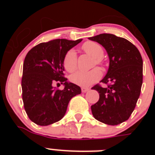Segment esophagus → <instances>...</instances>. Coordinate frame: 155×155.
<instances>
[{
    "label": "esophagus",
    "mask_w": 155,
    "mask_h": 155,
    "mask_svg": "<svg viewBox=\"0 0 155 155\" xmlns=\"http://www.w3.org/2000/svg\"><path fill=\"white\" fill-rule=\"evenodd\" d=\"M87 91H89V87H81V91L82 92H87Z\"/></svg>",
    "instance_id": "34e87169"
}]
</instances>
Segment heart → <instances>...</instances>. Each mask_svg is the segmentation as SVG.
<instances>
[{
  "mask_svg": "<svg viewBox=\"0 0 155 155\" xmlns=\"http://www.w3.org/2000/svg\"><path fill=\"white\" fill-rule=\"evenodd\" d=\"M82 50L85 53L94 58V64H100L102 63V58L104 55V50L102 46L95 42H84L82 46ZM63 64L65 70L68 72H72L77 68V53L74 50L71 49L66 53L64 57ZM102 77V73L97 68L88 71H78L71 76V81L75 84L82 87H87L94 84Z\"/></svg>",
  "mask_w": 155,
  "mask_h": 155,
  "instance_id": "obj_1",
  "label": "heart"
}]
</instances>
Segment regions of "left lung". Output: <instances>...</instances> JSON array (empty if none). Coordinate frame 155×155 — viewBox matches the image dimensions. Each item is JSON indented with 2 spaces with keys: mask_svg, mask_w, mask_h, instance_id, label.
<instances>
[{
  "mask_svg": "<svg viewBox=\"0 0 155 155\" xmlns=\"http://www.w3.org/2000/svg\"><path fill=\"white\" fill-rule=\"evenodd\" d=\"M102 45L109 59L107 73L101 82L109 84L91 89L99 93V99L91 106L92 115L108 125H118L134 112L143 83V61L137 48L130 41L113 34H100L88 38Z\"/></svg>",
  "mask_w": 155,
  "mask_h": 155,
  "instance_id": "8db88e82",
  "label": "left lung"
}]
</instances>
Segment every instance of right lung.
<instances>
[{"mask_svg": "<svg viewBox=\"0 0 155 155\" xmlns=\"http://www.w3.org/2000/svg\"><path fill=\"white\" fill-rule=\"evenodd\" d=\"M82 39H54L42 42L28 51L23 64L21 88L25 110L35 124L48 126L61 120L70 100L81 93L79 86L64 78L66 53ZM64 84L62 90L53 83Z\"/></svg>", "mask_w": 155, "mask_h": 155, "instance_id": "add662e5", "label": "right lung"}]
</instances>
